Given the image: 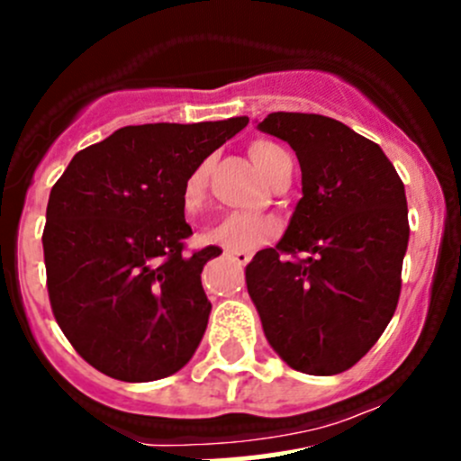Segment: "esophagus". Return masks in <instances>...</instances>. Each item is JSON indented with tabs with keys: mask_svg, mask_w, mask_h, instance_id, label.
<instances>
[{
	"mask_svg": "<svg viewBox=\"0 0 461 461\" xmlns=\"http://www.w3.org/2000/svg\"><path fill=\"white\" fill-rule=\"evenodd\" d=\"M225 257L230 258V261H234L236 266H248L249 258H252V254L249 252H225Z\"/></svg>",
	"mask_w": 461,
	"mask_h": 461,
	"instance_id": "esophagus-1",
	"label": "esophagus"
}]
</instances>
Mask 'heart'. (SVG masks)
<instances>
[{
	"label": "heart",
	"mask_w": 461,
	"mask_h": 461,
	"mask_svg": "<svg viewBox=\"0 0 461 461\" xmlns=\"http://www.w3.org/2000/svg\"><path fill=\"white\" fill-rule=\"evenodd\" d=\"M249 158H252L257 171L272 182L276 173L284 168V164L290 162L284 149H279L272 141H257L249 146ZM207 191V167H198L185 182L182 189V200H185L186 209H195L204 198ZM276 231V222L272 218L263 216V213L252 212H231L225 213L221 221L213 222L207 231H204V240L212 245H218L225 252H249L270 240Z\"/></svg>",
	"instance_id": "obj_1"
}]
</instances>
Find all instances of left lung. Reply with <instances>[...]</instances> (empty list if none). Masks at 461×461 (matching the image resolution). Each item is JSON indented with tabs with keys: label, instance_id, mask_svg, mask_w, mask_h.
Masks as SVG:
<instances>
[{
	"label": "left lung",
	"instance_id": "obj_1",
	"mask_svg": "<svg viewBox=\"0 0 461 461\" xmlns=\"http://www.w3.org/2000/svg\"><path fill=\"white\" fill-rule=\"evenodd\" d=\"M258 131L294 150L302 198L284 239L245 267L248 293L285 365L342 374L376 344L399 303L405 186L381 146L335 119L272 112Z\"/></svg>",
	"mask_w": 461,
	"mask_h": 461
}]
</instances>
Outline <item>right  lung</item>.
Returning <instances> with one entry per match:
<instances>
[{
  "instance_id": "right-lung-1",
  "label": "right lung",
  "mask_w": 461,
  "mask_h": 461,
  "mask_svg": "<svg viewBox=\"0 0 461 461\" xmlns=\"http://www.w3.org/2000/svg\"><path fill=\"white\" fill-rule=\"evenodd\" d=\"M248 117L126 126L74 155L53 185L42 234L51 311L105 376L180 372L207 329L200 272L218 248L185 254V182Z\"/></svg>"
}]
</instances>
